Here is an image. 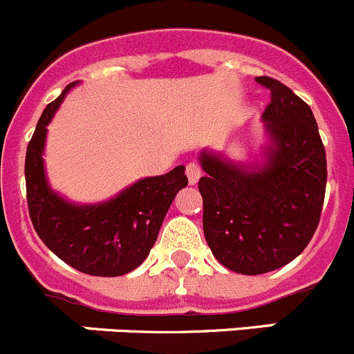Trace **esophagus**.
I'll return each instance as SVG.
<instances>
[{"label": "esophagus", "instance_id": "34e87169", "mask_svg": "<svg viewBox=\"0 0 354 354\" xmlns=\"http://www.w3.org/2000/svg\"><path fill=\"white\" fill-rule=\"evenodd\" d=\"M185 173H187L190 185L197 183L198 178L202 176V169H201V166H198L197 162H188L187 164V169H185Z\"/></svg>", "mask_w": 354, "mask_h": 354}]
</instances>
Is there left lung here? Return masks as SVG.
Segmentation results:
<instances>
[{
  "label": "left lung",
  "mask_w": 354,
  "mask_h": 354,
  "mask_svg": "<svg viewBox=\"0 0 354 354\" xmlns=\"http://www.w3.org/2000/svg\"><path fill=\"white\" fill-rule=\"evenodd\" d=\"M272 102L263 112L264 164L242 166L202 152L204 235L216 259L261 275L296 259L315 235L327 185V159L310 105L277 79L256 77Z\"/></svg>",
  "instance_id": "obj_1"
}]
</instances>
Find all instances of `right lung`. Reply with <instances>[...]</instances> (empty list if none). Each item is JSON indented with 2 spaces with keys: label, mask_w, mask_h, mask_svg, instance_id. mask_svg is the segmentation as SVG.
I'll return each instance as SVG.
<instances>
[{
  "label": "right lung",
  "mask_w": 354,
  "mask_h": 354,
  "mask_svg": "<svg viewBox=\"0 0 354 354\" xmlns=\"http://www.w3.org/2000/svg\"><path fill=\"white\" fill-rule=\"evenodd\" d=\"M46 105L27 145V205L34 230L62 261L95 277H121L138 268L156 243L166 212L178 192L188 185L185 167L162 176L143 178L102 204L77 205L48 187L43 149L46 126L65 93Z\"/></svg>",
  "instance_id": "add662e5"
}]
</instances>
